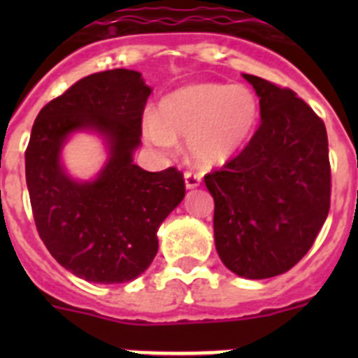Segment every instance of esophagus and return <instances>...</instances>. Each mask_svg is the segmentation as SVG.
Here are the masks:
<instances>
[{
  "mask_svg": "<svg viewBox=\"0 0 358 358\" xmlns=\"http://www.w3.org/2000/svg\"><path fill=\"white\" fill-rule=\"evenodd\" d=\"M185 182H186V188H197L201 185V176L194 172H185Z\"/></svg>",
  "mask_w": 358,
  "mask_h": 358,
  "instance_id": "1",
  "label": "esophagus"
}]
</instances>
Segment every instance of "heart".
<instances>
[{"instance_id": "1", "label": "heart", "mask_w": 358, "mask_h": 358, "mask_svg": "<svg viewBox=\"0 0 358 358\" xmlns=\"http://www.w3.org/2000/svg\"><path fill=\"white\" fill-rule=\"evenodd\" d=\"M258 115V100L245 85L195 84L161 100L157 116L145 118V136L169 154L177 150V138L188 140L199 164L217 166L245 145Z\"/></svg>"}]
</instances>
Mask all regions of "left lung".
Returning <instances> with one entry per match:
<instances>
[{
    "mask_svg": "<svg viewBox=\"0 0 358 358\" xmlns=\"http://www.w3.org/2000/svg\"><path fill=\"white\" fill-rule=\"evenodd\" d=\"M262 122L238 156L204 176L215 199V245L249 280L287 273L312 248L330 211L331 172L322 120L289 87L243 75Z\"/></svg>",
    "mask_w": 358,
    "mask_h": 358,
    "instance_id": "obj_1",
    "label": "left lung"
}]
</instances>
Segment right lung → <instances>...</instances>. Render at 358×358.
Segmentation results:
<instances>
[{
	"label": "right lung",
	"instance_id": "add662e5",
	"mask_svg": "<svg viewBox=\"0 0 358 358\" xmlns=\"http://www.w3.org/2000/svg\"><path fill=\"white\" fill-rule=\"evenodd\" d=\"M150 91L132 69L93 73L46 103L31 127L24 169L37 233L82 280L125 283L145 273L161 222L185 197L177 169L147 172L132 163ZM84 128L110 145V161L91 183L73 182L60 164L65 138Z\"/></svg>",
	"mask_w": 358,
	"mask_h": 358
}]
</instances>
